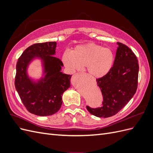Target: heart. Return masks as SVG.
Returning a JSON list of instances; mask_svg holds the SVG:
<instances>
[{
	"instance_id": "b5f03b06",
	"label": "heart",
	"mask_w": 153,
	"mask_h": 153,
	"mask_svg": "<svg viewBox=\"0 0 153 153\" xmlns=\"http://www.w3.org/2000/svg\"><path fill=\"white\" fill-rule=\"evenodd\" d=\"M62 61L71 73L80 71L86 66L92 77L101 78L112 70L115 56L113 51L100 45L89 43L76 46L71 52L62 54Z\"/></svg>"
}]
</instances>
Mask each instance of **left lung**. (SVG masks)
I'll list each match as a JSON object with an SVG mask.
<instances>
[{"mask_svg":"<svg viewBox=\"0 0 153 153\" xmlns=\"http://www.w3.org/2000/svg\"><path fill=\"white\" fill-rule=\"evenodd\" d=\"M113 68L107 75L96 79L102 92L103 101L101 107L87 106L89 112L98 117H109L115 115L135 94L138 85V60L126 45L117 43Z\"/></svg>","mask_w":153,"mask_h":153,"instance_id":"8db88e82","label":"left lung"}]
</instances>
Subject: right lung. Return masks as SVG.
<instances>
[{
	"mask_svg": "<svg viewBox=\"0 0 153 153\" xmlns=\"http://www.w3.org/2000/svg\"><path fill=\"white\" fill-rule=\"evenodd\" d=\"M57 43H36L24 50L16 64L15 88L23 104L29 112L47 116L58 112L62 103L64 92L70 87L71 75L61 72L64 66L55 54ZM40 58L44 77L34 81L27 74L29 64Z\"/></svg>",
	"mask_w": 153,
	"mask_h": 153,
	"instance_id": "obj_1",
	"label": "right lung"
}]
</instances>
